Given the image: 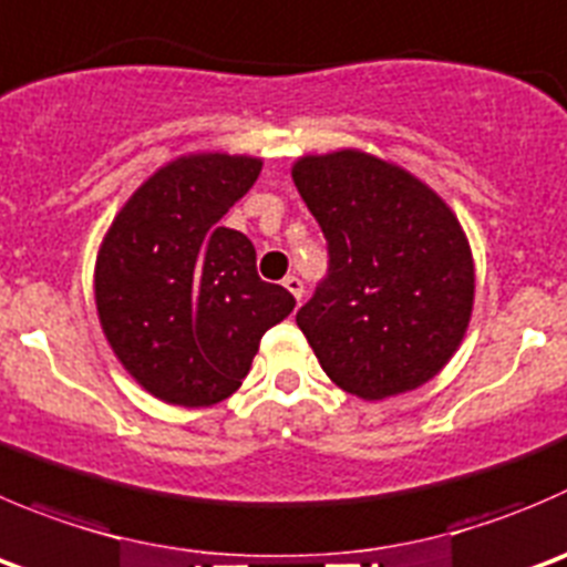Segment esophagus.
<instances>
[{
  "mask_svg": "<svg viewBox=\"0 0 567 567\" xmlns=\"http://www.w3.org/2000/svg\"><path fill=\"white\" fill-rule=\"evenodd\" d=\"M285 288L290 290V293H293V299L299 301L301 299V293H305V282H301L299 277H285Z\"/></svg>",
  "mask_w": 567,
  "mask_h": 567,
  "instance_id": "1",
  "label": "esophagus"
}]
</instances>
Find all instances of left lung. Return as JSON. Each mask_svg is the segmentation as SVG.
<instances>
[{"mask_svg":"<svg viewBox=\"0 0 567 567\" xmlns=\"http://www.w3.org/2000/svg\"><path fill=\"white\" fill-rule=\"evenodd\" d=\"M293 183L327 238V277L296 312L327 377L368 401L430 382L474 310L457 216L410 172L357 150L301 157Z\"/></svg>","mask_w":567,"mask_h":567,"instance_id":"left-lung-1","label":"left lung"}]
</instances>
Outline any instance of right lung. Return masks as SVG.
<instances>
[{"label": "right lung", "instance_id": "obj_1", "mask_svg": "<svg viewBox=\"0 0 567 567\" xmlns=\"http://www.w3.org/2000/svg\"><path fill=\"white\" fill-rule=\"evenodd\" d=\"M262 161L188 155L130 196L93 274L104 338L152 395L210 406L249 373L260 338L296 299L257 277L251 240L221 227L260 177Z\"/></svg>", "mask_w": 567, "mask_h": 567}]
</instances>
